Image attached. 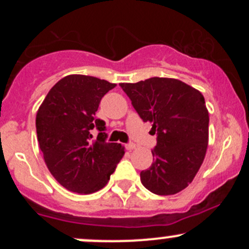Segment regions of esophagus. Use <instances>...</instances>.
Segmentation results:
<instances>
[{"label":"esophagus","mask_w":249,"mask_h":249,"mask_svg":"<svg viewBox=\"0 0 249 249\" xmlns=\"http://www.w3.org/2000/svg\"><path fill=\"white\" fill-rule=\"evenodd\" d=\"M125 148H126L127 150H134L135 148H136V144H135V143H126V144H125Z\"/></svg>","instance_id":"34e87169"}]
</instances>
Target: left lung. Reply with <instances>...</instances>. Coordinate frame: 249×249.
Listing matches in <instances>:
<instances>
[{
	"instance_id": "obj_1",
	"label": "left lung",
	"mask_w": 249,
	"mask_h": 249,
	"mask_svg": "<svg viewBox=\"0 0 249 249\" xmlns=\"http://www.w3.org/2000/svg\"><path fill=\"white\" fill-rule=\"evenodd\" d=\"M119 85L157 132L153 164L141 171V182L157 195L177 194L193 182L207 150L210 118L202 94L173 78Z\"/></svg>"
}]
</instances>
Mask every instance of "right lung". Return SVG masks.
<instances>
[{
  "label": "right lung",
  "mask_w": 249,
  "mask_h": 249,
  "mask_svg": "<svg viewBox=\"0 0 249 249\" xmlns=\"http://www.w3.org/2000/svg\"><path fill=\"white\" fill-rule=\"evenodd\" d=\"M115 85L71 74L49 90L37 112V139L47 167L71 192L102 189L124 155L122 144L107 142L106 123L95 117L101 99Z\"/></svg>",
  "instance_id": "right-lung-1"
}]
</instances>
